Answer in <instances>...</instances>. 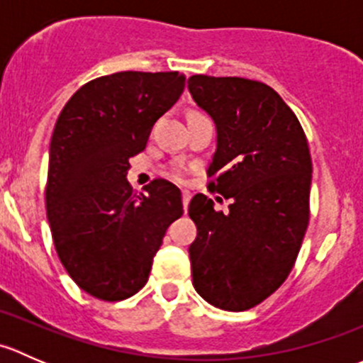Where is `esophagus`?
Here are the masks:
<instances>
[{
  "label": "esophagus",
  "instance_id": "obj_1",
  "mask_svg": "<svg viewBox=\"0 0 363 363\" xmlns=\"http://www.w3.org/2000/svg\"><path fill=\"white\" fill-rule=\"evenodd\" d=\"M189 200H191V193H189V191H182V207H184V211H186V208H188Z\"/></svg>",
  "mask_w": 363,
  "mask_h": 363
}]
</instances>
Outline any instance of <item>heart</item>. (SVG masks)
Returning a JSON list of instances; mask_svg holds the SVG:
<instances>
[{
    "label": "heart",
    "instance_id": "1",
    "mask_svg": "<svg viewBox=\"0 0 363 363\" xmlns=\"http://www.w3.org/2000/svg\"><path fill=\"white\" fill-rule=\"evenodd\" d=\"M172 177L177 179V181H182V177H184V168H182L181 164H175V167L172 168Z\"/></svg>",
    "mask_w": 363,
    "mask_h": 363
}]
</instances>
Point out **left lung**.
Listing matches in <instances>:
<instances>
[{
  "label": "left lung",
  "instance_id": "left-lung-1",
  "mask_svg": "<svg viewBox=\"0 0 363 363\" xmlns=\"http://www.w3.org/2000/svg\"><path fill=\"white\" fill-rule=\"evenodd\" d=\"M188 89L218 131L208 186L232 200L226 214L202 193L189 202L199 230L189 246L193 286L211 306L239 313L272 295L294 269L309 225V145L267 84L193 75Z\"/></svg>",
  "mask_w": 363,
  "mask_h": 363
}]
</instances>
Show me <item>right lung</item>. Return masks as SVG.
<instances>
[{"label": "right lung", "instance_id": "1", "mask_svg": "<svg viewBox=\"0 0 363 363\" xmlns=\"http://www.w3.org/2000/svg\"><path fill=\"white\" fill-rule=\"evenodd\" d=\"M179 72H119L84 84L54 126L45 186L57 256L77 286L107 302L147 283L167 228L182 216L163 179L135 193L126 174L156 121L179 100Z\"/></svg>", "mask_w": 363, "mask_h": 363}]
</instances>
